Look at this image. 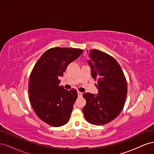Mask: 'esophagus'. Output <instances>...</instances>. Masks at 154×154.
<instances>
[{"label": "esophagus", "mask_w": 154, "mask_h": 154, "mask_svg": "<svg viewBox=\"0 0 154 154\" xmlns=\"http://www.w3.org/2000/svg\"><path fill=\"white\" fill-rule=\"evenodd\" d=\"M82 94H83V93L82 92H80V91H78V96H82Z\"/></svg>", "instance_id": "esophagus-1"}]
</instances>
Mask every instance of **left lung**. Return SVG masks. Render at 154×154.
<instances>
[{"mask_svg": "<svg viewBox=\"0 0 154 154\" xmlns=\"http://www.w3.org/2000/svg\"><path fill=\"white\" fill-rule=\"evenodd\" d=\"M91 76L97 80V94L85 92L86 105L82 109L88 123L103 125L110 122L122 110L127 98V83L119 64L111 56L99 50L88 53Z\"/></svg>", "mask_w": 154, "mask_h": 154, "instance_id": "8db88e82", "label": "left lung"}]
</instances>
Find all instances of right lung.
Here are the masks:
<instances>
[{
	"mask_svg": "<svg viewBox=\"0 0 154 154\" xmlns=\"http://www.w3.org/2000/svg\"><path fill=\"white\" fill-rule=\"evenodd\" d=\"M74 48H51L41 56L31 73L28 92L32 109L38 118L53 127L66 125L69 120L78 94L75 89L60 86L68 65L83 53Z\"/></svg>",
	"mask_w": 154,
	"mask_h": 154,
	"instance_id": "right-lung-1",
	"label": "right lung"
}]
</instances>
